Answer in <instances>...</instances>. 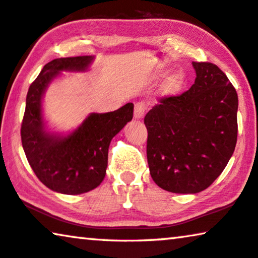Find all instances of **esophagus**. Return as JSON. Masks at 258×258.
I'll return each mask as SVG.
<instances>
[{
    "mask_svg": "<svg viewBox=\"0 0 258 258\" xmlns=\"http://www.w3.org/2000/svg\"><path fill=\"white\" fill-rule=\"evenodd\" d=\"M145 114V104L141 103H136L134 105V118L136 119H141Z\"/></svg>",
    "mask_w": 258,
    "mask_h": 258,
    "instance_id": "esophagus-1",
    "label": "esophagus"
}]
</instances>
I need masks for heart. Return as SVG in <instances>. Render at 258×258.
Returning <instances> with one entry per match:
<instances>
[{
    "label": "heart",
    "instance_id": "obj_1",
    "mask_svg": "<svg viewBox=\"0 0 258 258\" xmlns=\"http://www.w3.org/2000/svg\"><path fill=\"white\" fill-rule=\"evenodd\" d=\"M184 86H186L184 75L182 72H175V74L170 75L169 77L166 78V81L161 86V93L167 97L176 96V94L182 92Z\"/></svg>",
    "mask_w": 258,
    "mask_h": 258
}]
</instances>
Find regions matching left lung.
<instances>
[{
  "label": "left lung",
  "instance_id": "left-lung-1",
  "mask_svg": "<svg viewBox=\"0 0 258 258\" xmlns=\"http://www.w3.org/2000/svg\"><path fill=\"white\" fill-rule=\"evenodd\" d=\"M194 84L165 97L144 119L152 179L170 193L197 194L215 181L237 141L236 90L215 64L193 61Z\"/></svg>",
  "mask_w": 258,
  "mask_h": 258
}]
</instances>
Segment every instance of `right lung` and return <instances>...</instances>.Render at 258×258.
<instances>
[{"instance_id":"right-lung-1","label":"right lung","mask_w":258,"mask_h":258,"mask_svg":"<svg viewBox=\"0 0 258 258\" xmlns=\"http://www.w3.org/2000/svg\"><path fill=\"white\" fill-rule=\"evenodd\" d=\"M92 56L57 58L49 61L29 88L21 127L22 146L36 176L60 194L77 195L99 186L107 168L108 146L133 118V104L117 111L91 113L69 134L50 132L43 118L42 100L61 72H84Z\"/></svg>"}]
</instances>
